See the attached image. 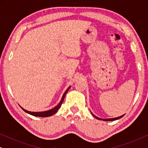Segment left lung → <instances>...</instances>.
Instances as JSON below:
<instances>
[{
    "label": "left lung",
    "mask_w": 148,
    "mask_h": 148,
    "mask_svg": "<svg viewBox=\"0 0 148 148\" xmlns=\"http://www.w3.org/2000/svg\"><path fill=\"white\" fill-rule=\"evenodd\" d=\"M92 114L93 115V116H94L95 118H96L97 119H98V120H102V121H115V120H117V119H121V118H122V117L124 116V115H122V116H119V117H116V118H114V119H100V118H98V117H97V116H95V115H94L92 113Z\"/></svg>",
    "instance_id": "1"
}]
</instances>
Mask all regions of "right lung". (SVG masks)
<instances>
[{
	"instance_id": "add662e5",
	"label": "right lung",
	"mask_w": 148,
	"mask_h": 148,
	"mask_svg": "<svg viewBox=\"0 0 148 148\" xmlns=\"http://www.w3.org/2000/svg\"><path fill=\"white\" fill-rule=\"evenodd\" d=\"M70 89V87L67 90H66V92H64V94H63V96H62V98L61 99V100H60V102H59V104H58L57 106H56L54 108H53L51 110H47V111H44V112H30V111H27L25 110V109H23L22 107L21 108L23 109V110L25 111V112L28 113V114H31V115H33V116H40V117H47V116H52V115H53L54 114H55V113L57 112L58 109L60 108V106H61V105L62 104V102H63L64 100V96H65V95L66 93H67L68 90Z\"/></svg>"
}]
</instances>
